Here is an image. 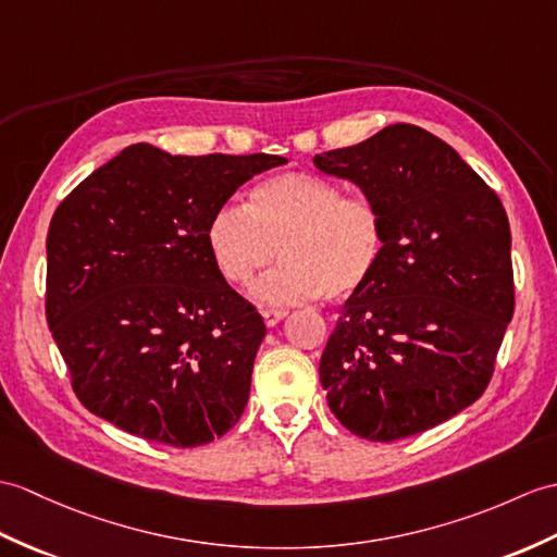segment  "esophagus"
<instances>
[{"label":"esophagus","mask_w":557,"mask_h":557,"mask_svg":"<svg viewBox=\"0 0 557 557\" xmlns=\"http://www.w3.org/2000/svg\"><path fill=\"white\" fill-rule=\"evenodd\" d=\"M261 315H263L268 327H275L277 322H280L284 315H287V310H282V308H263Z\"/></svg>","instance_id":"1"}]
</instances>
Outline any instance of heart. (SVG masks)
Here are the masks:
<instances>
[{
  "label": "heart",
  "instance_id": "1",
  "mask_svg": "<svg viewBox=\"0 0 557 557\" xmlns=\"http://www.w3.org/2000/svg\"><path fill=\"white\" fill-rule=\"evenodd\" d=\"M206 244L232 284H249L280 251L284 261L253 284L251 296L292 306L320 294L339 301L368 287L382 265L386 232L370 201L348 199L330 180L296 171L256 183L247 209H215Z\"/></svg>",
  "mask_w": 557,
  "mask_h": 557
}]
</instances>
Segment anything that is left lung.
I'll return each mask as SVG.
<instances>
[{
    "instance_id": "8db88e82",
    "label": "left lung",
    "mask_w": 557,
    "mask_h": 557,
    "mask_svg": "<svg viewBox=\"0 0 557 557\" xmlns=\"http://www.w3.org/2000/svg\"><path fill=\"white\" fill-rule=\"evenodd\" d=\"M313 163L363 191L386 232L380 270L322 351L327 406L368 442L432 430L494 374L515 308L506 209L454 147L410 123Z\"/></svg>"
}]
</instances>
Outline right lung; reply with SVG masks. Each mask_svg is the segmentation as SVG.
I'll use <instances>...</instances> for the list:
<instances>
[{"mask_svg":"<svg viewBox=\"0 0 557 557\" xmlns=\"http://www.w3.org/2000/svg\"><path fill=\"white\" fill-rule=\"evenodd\" d=\"M282 157H173L147 141L87 175L49 223L47 322L97 418L194 448L242 418L258 310L230 287L206 225Z\"/></svg>","mask_w":557,"mask_h":557,"instance_id":"right-lung-1","label":"right lung"}]
</instances>
